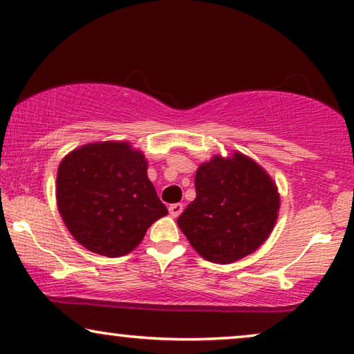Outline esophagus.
<instances>
[{"label": "esophagus", "mask_w": 354, "mask_h": 354, "mask_svg": "<svg viewBox=\"0 0 354 354\" xmlns=\"http://www.w3.org/2000/svg\"><path fill=\"white\" fill-rule=\"evenodd\" d=\"M182 211H183L182 203H176V205L169 206V214H171L172 217H178L182 214Z\"/></svg>", "instance_id": "esophagus-1"}]
</instances>
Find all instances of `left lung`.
Instances as JSON below:
<instances>
[{
    "label": "left lung",
    "instance_id": "left-lung-1",
    "mask_svg": "<svg viewBox=\"0 0 354 354\" xmlns=\"http://www.w3.org/2000/svg\"><path fill=\"white\" fill-rule=\"evenodd\" d=\"M196 198L177 224L206 261L235 263L268 240L279 216L277 187L259 164L241 153L214 156L195 176Z\"/></svg>",
    "mask_w": 354,
    "mask_h": 354
}]
</instances>
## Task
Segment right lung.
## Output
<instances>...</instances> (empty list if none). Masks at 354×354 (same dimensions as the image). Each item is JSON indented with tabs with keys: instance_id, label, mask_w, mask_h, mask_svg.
Here are the masks:
<instances>
[{
	"instance_id": "1",
	"label": "right lung",
	"mask_w": 354,
	"mask_h": 354,
	"mask_svg": "<svg viewBox=\"0 0 354 354\" xmlns=\"http://www.w3.org/2000/svg\"><path fill=\"white\" fill-rule=\"evenodd\" d=\"M145 154L129 142L88 143L57 167V209L86 250L119 258L137 248L148 227L167 214L147 176Z\"/></svg>"
}]
</instances>
